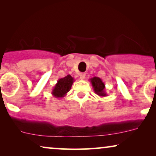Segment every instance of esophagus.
<instances>
[{"label":"esophagus","mask_w":156,"mask_h":156,"mask_svg":"<svg viewBox=\"0 0 156 156\" xmlns=\"http://www.w3.org/2000/svg\"><path fill=\"white\" fill-rule=\"evenodd\" d=\"M85 76H86V74L85 73H81L80 74V77L81 80H84V79L85 78Z\"/></svg>","instance_id":"esophagus-1"}]
</instances>
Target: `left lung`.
Segmentation results:
<instances>
[{"label": "left lung", "mask_w": 156, "mask_h": 156, "mask_svg": "<svg viewBox=\"0 0 156 156\" xmlns=\"http://www.w3.org/2000/svg\"><path fill=\"white\" fill-rule=\"evenodd\" d=\"M91 85H92L94 91L97 94L99 97H106V92L105 91V84L102 82L101 79L97 76H94V77L89 79Z\"/></svg>", "instance_id": "obj_1"}]
</instances>
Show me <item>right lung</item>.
Listing matches in <instances>:
<instances>
[{
  "mask_svg": "<svg viewBox=\"0 0 156 156\" xmlns=\"http://www.w3.org/2000/svg\"><path fill=\"white\" fill-rule=\"evenodd\" d=\"M74 82V79L71 75L68 74L64 78L59 79L57 84L53 87L52 94L57 99H61L67 95Z\"/></svg>",
  "mask_w": 156,
  "mask_h": 156,
  "instance_id": "add662e5",
  "label": "right lung"
}]
</instances>
